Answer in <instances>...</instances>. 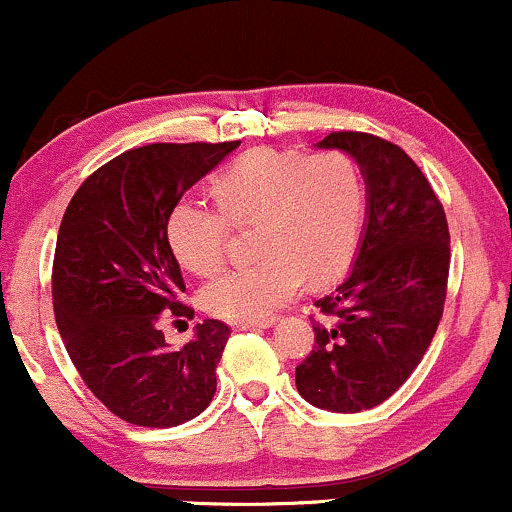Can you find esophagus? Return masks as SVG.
I'll return each instance as SVG.
<instances>
[{
  "instance_id": "1",
  "label": "esophagus",
  "mask_w": 512,
  "mask_h": 512,
  "mask_svg": "<svg viewBox=\"0 0 512 512\" xmlns=\"http://www.w3.org/2000/svg\"><path fill=\"white\" fill-rule=\"evenodd\" d=\"M274 317H264V320H238V322H233V327H236V330L240 332V330H257V327H272L274 325Z\"/></svg>"
}]
</instances>
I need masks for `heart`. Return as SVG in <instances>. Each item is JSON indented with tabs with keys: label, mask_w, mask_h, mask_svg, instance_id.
I'll return each mask as SVG.
<instances>
[{
	"label": "heart",
	"mask_w": 512,
	"mask_h": 512,
	"mask_svg": "<svg viewBox=\"0 0 512 512\" xmlns=\"http://www.w3.org/2000/svg\"><path fill=\"white\" fill-rule=\"evenodd\" d=\"M214 204L187 197L168 219V243L187 272L223 267L233 228L250 226L255 260L228 269L202 293L209 313L260 320L301 291L342 274L363 226V180L339 151L301 156L255 149L211 182Z\"/></svg>",
	"instance_id": "1"
}]
</instances>
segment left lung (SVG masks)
Instances as JSON below:
<instances>
[{
  "instance_id": "obj_1",
  "label": "left lung",
  "mask_w": 512,
  "mask_h": 512,
  "mask_svg": "<svg viewBox=\"0 0 512 512\" xmlns=\"http://www.w3.org/2000/svg\"><path fill=\"white\" fill-rule=\"evenodd\" d=\"M366 180V226L351 272L317 298L315 346L296 368L313 407L356 414L395 395L431 346L443 317L450 233L431 182L397 144L366 132H332Z\"/></svg>"
}]
</instances>
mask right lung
Listing matches in <instances>:
<instances>
[{"label": "right lung", "mask_w": 512, "mask_h": 512, "mask_svg": "<svg viewBox=\"0 0 512 512\" xmlns=\"http://www.w3.org/2000/svg\"><path fill=\"white\" fill-rule=\"evenodd\" d=\"M238 144L129 149L88 175L62 216L52 262L57 330L88 390L127 424H185L216 392L228 325L204 320L180 349L161 330L163 317L195 315L178 301L185 281L168 219Z\"/></svg>", "instance_id": "add662e5"}]
</instances>
